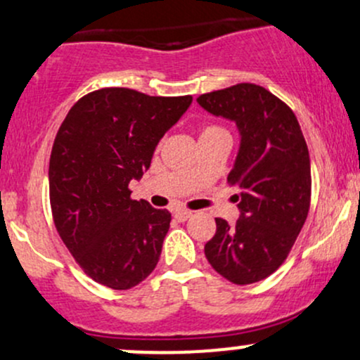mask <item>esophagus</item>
Instances as JSON below:
<instances>
[{"label": "esophagus", "mask_w": 360, "mask_h": 360, "mask_svg": "<svg viewBox=\"0 0 360 360\" xmlns=\"http://www.w3.org/2000/svg\"><path fill=\"white\" fill-rule=\"evenodd\" d=\"M191 215H193L191 210H176L174 212V219L179 220V222H184V220H188Z\"/></svg>", "instance_id": "esophagus-1"}]
</instances>
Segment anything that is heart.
<instances>
[{"mask_svg": "<svg viewBox=\"0 0 360 360\" xmlns=\"http://www.w3.org/2000/svg\"><path fill=\"white\" fill-rule=\"evenodd\" d=\"M215 129H222V128H219V126H207V128H203V129H201L200 136H201V135H207V133H212V131H215Z\"/></svg>", "mask_w": 360, "mask_h": 360, "instance_id": "heart-1", "label": "heart"}]
</instances>
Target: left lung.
Returning <instances> with one entry per match:
<instances>
[{
  "instance_id": "8db88e82",
  "label": "left lung",
  "mask_w": 360,
  "mask_h": 360,
  "mask_svg": "<svg viewBox=\"0 0 360 360\" xmlns=\"http://www.w3.org/2000/svg\"><path fill=\"white\" fill-rule=\"evenodd\" d=\"M198 104L236 121L240 148L227 177L240 189V219H215L205 244L213 270L236 285L259 282L287 259L311 207V162L297 117L270 90L238 84L203 94Z\"/></svg>"
}]
</instances>
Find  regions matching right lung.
<instances>
[{
    "label": "right lung",
    "mask_w": 360,
    "mask_h": 360,
    "mask_svg": "<svg viewBox=\"0 0 360 360\" xmlns=\"http://www.w3.org/2000/svg\"><path fill=\"white\" fill-rule=\"evenodd\" d=\"M191 101L105 86L75 102L59 126L49 159L51 212L75 262L97 283L128 290L159 263L171 213L133 200L128 186Z\"/></svg>",
    "instance_id": "add662e5"
}]
</instances>
